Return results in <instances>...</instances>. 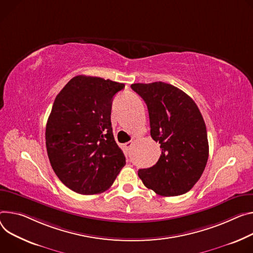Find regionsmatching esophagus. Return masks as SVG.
<instances>
[{
	"label": "esophagus",
	"instance_id": "esophagus-1",
	"mask_svg": "<svg viewBox=\"0 0 253 253\" xmlns=\"http://www.w3.org/2000/svg\"><path fill=\"white\" fill-rule=\"evenodd\" d=\"M132 144H133V141H129V142H126V143L124 144V148H125L126 150H129V149L131 148Z\"/></svg>",
	"mask_w": 253,
	"mask_h": 253
}]
</instances>
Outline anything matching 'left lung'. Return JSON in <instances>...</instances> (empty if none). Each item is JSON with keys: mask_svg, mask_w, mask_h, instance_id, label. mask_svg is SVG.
<instances>
[{"mask_svg": "<svg viewBox=\"0 0 253 253\" xmlns=\"http://www.w3.org/2000/svg\"><path fill=\"white\" fill-rule=\"evenodd\" d=\"M131 88L147 105L150 135L162 148L158 162L139 169V177L157 195L186 194L200 179L209 156L206 124L198 106L185 91L167 83L133 84Z\"/></svg>", "mask_w": 253, "mask_h": 253, "instance_id": "obj_1", "label": "left lung"}]
</instances>
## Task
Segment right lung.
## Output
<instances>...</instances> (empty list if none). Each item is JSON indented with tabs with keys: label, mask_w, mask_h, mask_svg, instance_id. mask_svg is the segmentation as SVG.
I'll use <instances>...</instances> for the list:
<instances>
[{
	"label": "right lung",
	"mask_w": 253,
	"mask_h": 253,
	"mask_svg": "<svg viewBox=\"0 0 253 253\" xmlns=\"http://www.w3.org/2000/svg\"><path fill=\"white\" fill-rule=\"evenodd\" d=\"M124 86L77 76L54 100L45 131L47 154L58 178L78 194L105 192L126 165L111 124L113 98Z\"/></svg>",
	"instance_id": "obj_1"
}]
</instances>
